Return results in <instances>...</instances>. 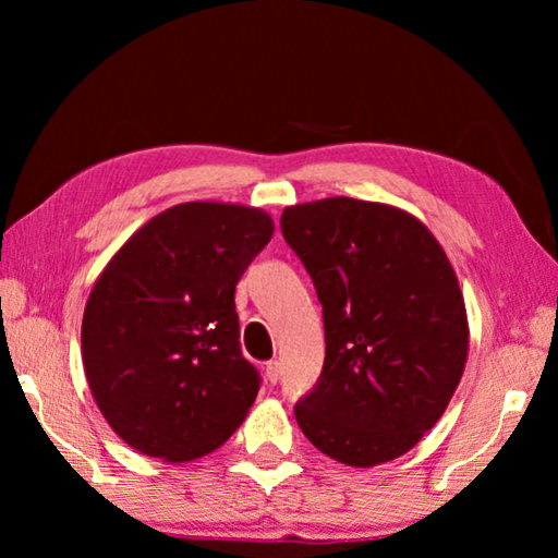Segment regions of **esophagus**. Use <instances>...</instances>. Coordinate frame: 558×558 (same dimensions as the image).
Here are the masks:
<instances>
[{"mask_svg":"<svg viewBox=\"0 0 558 558\" xmlns=\"http://www.w3.org/2000/svg\"><path fill=\"white\" fill-rule=\"evenodd\" d=\"M266 379L270 384H278V379H280V364L278 362H268L266 364Z\"/></svg>","mask_w":558,"mask_h":558,"instance_id":"34e87169","label":"esophagus"}]
</instances>
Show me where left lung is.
Returning <instances> with one entry per match:
<instances>
[{
	"instance_id": "left-lung-1",
	"label": "left lung",
	"mask_w": 558,
	"mask_h": 558,
	"mask_svg": "<svg viewBox=\"0 0 558 558\" xmlns=\"http://www.w3.org/2000/svg\"><path fill=\"white\" fill-rule=\"evenodd\" d=\"M280 229L325 317V366L295 403L300 430L344 465L403 456L465 369V300L446 251L415 216L349 196L288 206Z\"/></svg>"
}]
</instances>
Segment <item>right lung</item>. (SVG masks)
Masks as SVG:
<instances>
[{"instance_id":"1","label":"right lung","mask_w":558,"mask_h":558,"mask_svg":"<svg viewBox=\"0 0 558 558\" xmlns=\"http://www.w3.org/2000/svg\"><path fill=\"white\" fill-rule=\"evenodd\" d=\"M270 235L260 209L179 204L132 233L93 286L86 379L110 428L143 456L202 458L256 401L260 374L241 354L233 295Z\"/></svg>"}]
</instances>
